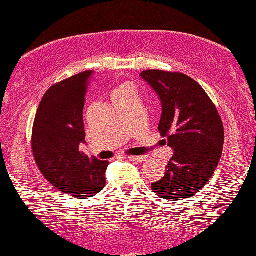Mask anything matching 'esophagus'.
Here are the masks:
<instances>
[{"label":"esophagus","instance_id":"34e87169","mask_svg":"<svg viewBox=\"0 0 256 256\" xmlns=\"http://www.w3.org/2000/svg\"><path fill=\"white\" fill-rule=\"evenodd\" d=\"M146 158H148L146 156H134V155L128 156V160L135 161V162H142V161H145Z\"/></svg>","mask_w":256,"mask_h":256}]
</instances>
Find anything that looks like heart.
Here are the masks:
<instances>
[{
	"mask_svg": "<svg viewBox=\"0 0 256 256\" xmlns=\"http://www.w3.org/2000/svg\"><path fill=\"white\" fill-rule=\"evenodd\" d=\"M134 91H135V88H134L132 85H130V84H122V85H120L118 88H116L115 90H114L112 100L114 98H122V96L128 95V94L130 92H134Z\"/></svg>",
	"mask_w": 256,
	"mask_h": 256,
	"instance_id": "heart-1",
	"label": "heart"
}]
</instances>
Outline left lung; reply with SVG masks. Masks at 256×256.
I'll list each match as a JSON object with an SVG mask.
<instances>
[{
  "mask_svg": "<svg viewBox=\"0 0 256 256\" xmlns=\"http://www.w3.org/2000/svg\"><path fill=\"white\" fill-rule=\"evenodd\" d=\"M141 78L160 98L158 132L175 151L164 178L151 184L152 192L171 202L188 199L216 170L224 145L222 118L204 88L184 74L145 70Z\"/></svg>",
  "mask_w": 256,
  "mask_h": 256,
  "instance_id": "obj_1",
  "label": "left lung"
}]
</instances>
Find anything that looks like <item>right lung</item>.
I'll use <instances>...</instances> for the list:
<instances>
[{
    "label": "right lung",
    "instance_id": "right-lung-1",
    "mask_svg": "<svg viewBox=\"0 0 256 256\" xmlns=\"http://www.w3.org/2000/svg\"><path fill=\"white\" fill-rule=\"evenodd\" d=\"M94 71L54 84L40 102L32 128V152L48 182L75 199L91 198L105 188L108 161L78 150L85 141L84 105Z\"/></svg>",
    "mask_w": 256,
    "mask_h": 256
}]
</instances>
